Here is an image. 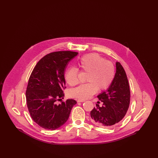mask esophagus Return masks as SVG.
I'll list each match as a JSON object with an SVG mask.
<instances>
[{
  "label": "esophagus",
  "instance_id": "1",
  "mask_svg": "<svg viewBox=\"0 0 158 158\" xmlns=\"http://www.w3.org/2000/svg\"><path fill=\"white\" fill-rule=\"evenodd\" d=\"M77 101L78 102H85V99H78L77 100Z\"/></svg>",
  "mask_w": 158,
  "mask_h": 158
}]
</instances>
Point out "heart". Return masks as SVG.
<instances>
[{
  "label": "heart",
  "instance_id": "heart-1",
  "mask_svg": "<svg viewBox=\"0 0 158 158\" xmlns=\"http://www.w3.org/2000/svg\"><path fill=\"white\" fill-rule=\"evenodd\" d=\"M79 64L82 71L88 73L86 78L88 83L81 85L70 90L71 97L82 99L90 98L98 89H106L113 82L115 73L114 64L110 61H106L98 54L90 53L83 56ZM78 74V69L68 68L64 77L69 85L75 86L79 83Z\"/></svg>",
  "mask_w": 158,
  "mask_h": 158
}]
</instances>
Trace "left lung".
Wrapping results in <instances>:
<instances>
[{"label": "left lung", "mask_w": 158, "mask_h": 158, "mask_svg": "<svg viewBox=\"0 0 158 158\" xmlns=\"http://www.w3.org/2000/svg\"><path fill=\"white\" fill-rule=\"evenodd\" d=\"M116 72L108 88L97 96L103 102L96 104L90 111V121L102 127H111L125 116L129 107L130 91L126 72L120 62L116 61Z\"/></svg>", "instance_id": "1"}]
</instances>
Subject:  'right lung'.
Here are the masks:
<instances>
[{
	"instance_id": "add662e5",
	"label": "right lung",
	"mask_w": 158,
	"mask_h": 158,
	"mask_svg": "<svg viewBox=\"0 0 158 158\" xmlns=\"http://www.w3.org/2000/svg\"><path fill=\"white\" fill-rule=\"evenodd\" d=\"M77 54L70 51L47 54L31 74L25 94L27 104L32 120L46 130H54L63 126L77 103L69 99L57 104V101L64 97V69Z\"/></svg>"
}]
</instances>
